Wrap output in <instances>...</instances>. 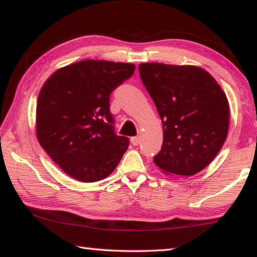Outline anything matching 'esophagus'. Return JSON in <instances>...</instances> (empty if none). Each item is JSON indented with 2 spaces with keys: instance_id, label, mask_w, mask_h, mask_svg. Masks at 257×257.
<instances>
[{
  "instance_id": "34e87169",
  "label": "esophagus",
  "mask_w": 257,
  "mask_h": 257,
  "mask_svg": "<svg viewBox=\"0 0 257 257\" xmlns=\"http://www.w3.org/2000/svg\"><path fill=\"white\" fill-rule=\"evenodd\" d=\"M130 141H132V144H133V145L137 146V145L139 144V143H141V137H139V136L132 137V139H130Z\"/></svg>"
}]
</instances>
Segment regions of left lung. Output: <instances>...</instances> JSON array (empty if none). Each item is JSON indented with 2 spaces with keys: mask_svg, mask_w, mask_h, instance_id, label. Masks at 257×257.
Returning <instances> with one entry per match:
<instances>
[{
  "mask_svg": "<svg viewBox=\"0 0 257 257\" xmlns=\"http://www.w3.org/2000/svg\"><path fill=\"white\" fill-rule=\"evenodd\" d=\"M163 124L154 163L164 173L194 176L210 164L227 138L229 103L210 73L195 66L139 64Z\"/></svg>",
  "mask_w": 257,
  "mask_h": 257,
  "instance_id": "1",
  "label": "left lung"
}]
</instances>
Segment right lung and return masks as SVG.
Here are the masks:
<instances>
[{
	"label": "right lung",
	"mask_w": 257,
	"mask_h": 257,
	"mask_svg": "<svg viewBox=\"0 0 257 257\" xmlns=\"http://www.w3.org/2000/svg\"><path fill=\"white\" fill-rule=\"evenodd\" d=\"M133 63L84 60L55 71L37 99L36 135L62 170L82 182L110 176L129 146L116 136L110 95L134 75Z\"/></svg>",
	"instance_id": "add662e5"
}]
</instances>
